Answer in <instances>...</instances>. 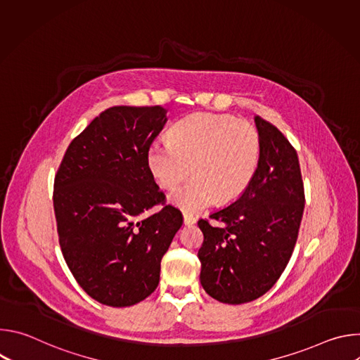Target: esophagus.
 I'll return each mask as SVG.
<instances>
[{
  "label": "esophagus",
  "instance_id": "34e87169",
  "mask_svg": "<svg viewBox=\"0 0 360 360\" xmlns=\"http://www.w3.org/2000/svg\"><path fill=\"white\" fill-rule=\"evenodd\" d=\"M196 222V218L193 217V215H191V214H188V212H184V224L186 225V226H191V225H193Z\"/></svg>",
  "mask_w": 360,
  "mask_h": 360
}]
</instances>
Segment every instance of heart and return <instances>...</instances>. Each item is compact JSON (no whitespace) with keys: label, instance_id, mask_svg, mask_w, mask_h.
I'll list each match as a JSON object with an SVG mask.
<instances>
[{"label":"heart","instance_id":"obj_1","mask_svg":"<svg viewBox=\"0 0 360 360\" xmlns=\"http://www.w3.org/2000/svg\"><path fill=\"white\" fill-rule=\"evenodd\" d=\"M261 158L258 129L232 115L193 114L169 132V141L153 142L148 165L164 188L176 186L189 172L195 176L171 193L176 207L196 212L238 199L252 182Z\"/></svg>","mask_w":360,"mask_h":360}]
</instances>
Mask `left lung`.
Instances as JSON below:
<instances>
[{"mask_svg":"<svg viewBox=\"0 0 360 360\" xmlns=\"http://www.w3.org/2000/svg\"><path fill=\"white\" fill-rule=\"evenodd\" d=\"M261 158L248 189L229 207L199 219L200 285L214 299L240 304L265 295L285 271L304 208L297 153L271 122L255 117Z\"/></svg>","mask_w":360,"mask_h":360,"instance_id":"left-lung-1","label":"left lung"}]
</instances>
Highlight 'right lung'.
Returning <instances> with one entry per match:
<instances>
[{
    "label": "right lung",
    "instance_id": "1",
    "mask_svg": "<svg viewBox=\"0 0 360 360\" xmlns=\"http://www.w3.org/2000/svg\"><path fill=\"white\" fill-rule=\"evenodd\" d=\"M167 112L160 105L105 110L72 139L57 171L53 199L64 259L102 304L132 306L155 290L162 256L182 226L148 165ZM155 204L163 210L140 218Z\"/></svg>",
    "mask_w": 360,
    "mask_h": 360
}]
</instances>
